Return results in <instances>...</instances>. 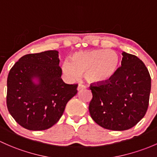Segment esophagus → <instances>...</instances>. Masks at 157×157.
I'll return each mask as SVG.
<instances>
[{"instance_id": "obj_1", "label": "esophagus", "mask_w": 157, "mask_h": 157, "mask_svg": "<svg viewBox=\"0 0 157 157\" xmlns=\"http://www.w3.org/2000/svg\"><path fill=\"white\" fill-rule=\"evenodd\" d=\"M85 89H86V86L83 85V84H79L78 86H77V90H78V91H80V90H85Z\"/></svg>"}]
</instances>
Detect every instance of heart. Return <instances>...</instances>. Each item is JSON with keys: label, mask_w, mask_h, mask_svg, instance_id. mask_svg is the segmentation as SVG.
<instances>
[{"label": "heart", "mask_w": 157, "mask_h": 157, "mask_svg": "<svg viewBox=\"0 0 157 157\" xmlns=\"http://www.w3.org/2000/svg\"><path fill=\"white\" fill-rule=\"evenodd\" d=\"M120 56L113 49H93L75 52L72 62L65 60L62 71L70 80H77L81 74L90 83H101L108 80L116 73Z\"/></svg>", "instance_id": "obj_1"}]
</instances>
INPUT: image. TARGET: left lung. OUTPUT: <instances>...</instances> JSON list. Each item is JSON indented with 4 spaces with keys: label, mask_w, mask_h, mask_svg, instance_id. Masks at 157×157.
I'll list each match as a JSON object with an SVG mask.
<instances>
[{
    "label": "left lung",
    "mask_w": 157,
    "mask_h": 157,
    "mask_svg": "<svg viewBox=\"0 0 157 157\" xmlns=\"http://www.w3.org/2000/svg\"><path fill=\"white\" fill-rule=\"evenodd\" d=\"M121 67L108 80L91 85L89 110L100 126L113 131L131 128L144 117L149 105L151 78L144 62L122 52Z\"/></svg>",
    "instance_id": "obj_1"
}]
</instances>
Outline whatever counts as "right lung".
<instances>
[{
    "instance_id": "obj_1",
    "label": "right lung",
    "mask_w": 157,
    "mask_h": 157,
    "mask_svg": "<svg viewBox=\"0 0 157 157\" xmlns=\"http://www.w3.org/2000/svg\"><path fill=\"white\" fill-rule=\"evenodd\" d=\"M62 74L57 50L27 54L15 63L7 77L6 106L16 123L40 131L59 121L77 93V84L65 83Z\"/></svg>"
}]
</instances>
